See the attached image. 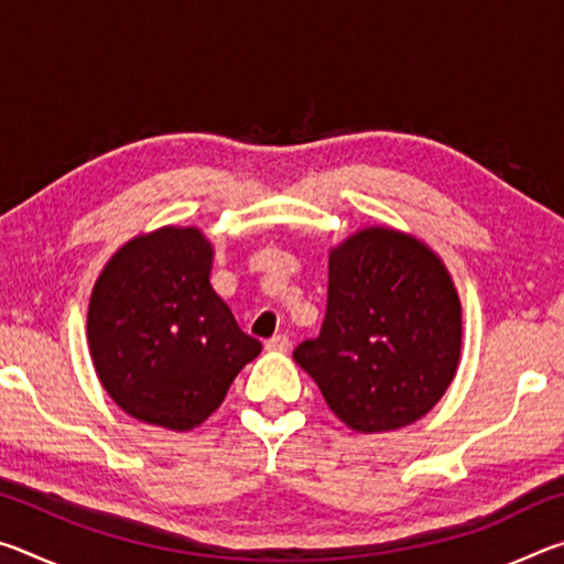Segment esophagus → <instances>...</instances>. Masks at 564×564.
I'll list each match as a JSON object with an SVG mask.
<instances>
[{
  "instance_id": "1",
  "label": "esophagus",
  "mask_w": 564,
  "mask_h": 564,
  "mask_svg": "<svg viewBox=\"0 0 564 564\" xmlns=\"http://www.w3.org/2000/svg\"><path fill=\"white\" fill-rule=\"evenodd\" d=\"M265 348L275 350V352H285L291 348V340H289V336H273V338L265 340Z\"/></svg>"
}]
</instances>
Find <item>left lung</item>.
Returning <instances> with one entry per match:
<instances>
[{
    "label": "left lung",
    "mask_w": 564,
    "mask_h": 564,
    "mask_svg": "<svg viewBox=\"0 0 564 564\" xmlns=\"http://www.w3.org/2000/svg\"><path fill=\"white\" fill-rule=\"evenodd\" d=\"M460 343V299L443 261L413 236L370 226L330 251L326 318L293 358L343 423L383 433L443 398Z\"/></svg>",
    "instance_id": "obj_1"
}]
</instances>
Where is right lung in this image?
Wrapping results in <instances>:
<instances>
[{"label":"right lung","mask_w":564,"mask_h":564,"mask_svg":"<svg viewBox=\"0 0 564 564\" xmlns=\"http://www.w3.org/2000/svg\"><path fill=\"white\" fill-rule=\"evenodd\" d=\"M212 263L214 248L198 228L164 226L123 243L94 283V370L131 417L191 431L261 352L214 291Z\"/></svg>","instance_id":"obj_1"}]
</instances>
